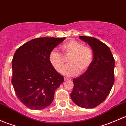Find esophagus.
Returning a JSON list of instances; mask_svg holds the SVG:
<instances>
[{
    "instance_id": "34e87169",
    "label": "esophagus",
    "mask_w": 126,
    "mask_h": 126,
    "mask_svg": "<svg viewBox=\"0 0 126 126\" xmlns=\"http://www.w3.org/2000/svg\"><path fill=\"white\" fill-rule=\"evenodd\" d=\"M70 80V79L67 78V77H65V78H64V80Z\"/></svg>"
}]
</instances>
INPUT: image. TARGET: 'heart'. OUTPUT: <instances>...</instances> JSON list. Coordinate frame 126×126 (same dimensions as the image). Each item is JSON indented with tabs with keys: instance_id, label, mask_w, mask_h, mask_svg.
Wrapping results in <instances>:
<instances>
[{
	"instance_id": "b5f03b06",
	"label": "heart",
	"mask_w": 126,
	"mask_h": 126,
	"mask_svg": "<svg viewBox=\"0 0 126 126\" xmlns=\"http://www.w3.org/2000/svg\"><path fill=\"white\" fill-rule=\"evenodd\" d=\"M61 50L65 57H70L68 59L69 65L64 66L63 56L52 50L49 55V62L57 72H62L66 76H71L85 71L90 67L93 59V52L90 47H84L83 44L74 39H70L60 46Z\"/></svg>"
}]
</instances>
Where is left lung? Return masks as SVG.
<instances>
[{"label":"left lung","mask_w":126,"mask_h":126,"mask_svg":"<svg viewBox=\"0 0 126 126\" xmlns=\"http://www.w3.org/2000/svg\"><path fill=\"white\" fill-rule=\"evenodd\" d=\"M93 52L92 63L83 74L73 79L71 98L78 106L94 108L104 102L115 82V59L110 48L99 39L79 36Z\"/></svg>","instance_id":"obj_1"}]
</instances>
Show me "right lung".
Returning a JSON list of instances; mask_svg holds the SVG:
<instances>
[{
  "mask_svg": "<svg viewBox=\"0 0 126 126\" xmlns=\"http://www.w3.org/2000/svg\"><path fill=\"white\" fill-rule=\"evenodd\" d=\"M65 39L35 38L15 52L11 83L17 98L27 107L41 110L52 102L55 90L64 82V77L50 64L49 55Z\"/></svg>",
  "mask_w": 126,
  "mask_h": 126,
  "instance_id": "1",
  "label": "right lung"
}]
</instances>
